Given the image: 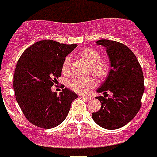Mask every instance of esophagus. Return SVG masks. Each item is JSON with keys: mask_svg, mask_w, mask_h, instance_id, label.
<instances>
[{"mask_svg": "<svg viewBox=\"0 0 157 157\" xmlns=\"http://www.w3.org/2000/svg\"><path fill=\"white\" fill-rule=\"evenodd\" d=\"M79 96H80L81 98H84V99H85V100H86V101H89V100H90V99L91 98L90 96H88V95H84V94H80V95H79Z\"/></svg>", "mask_w": 157, "mask_h": 157, "instance_id": "34e87169", "label": "esophagus"}]
</instances>
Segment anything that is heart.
Here are the masks:
<instances>
[{"label": "heart", "mask_w": 157, "mask_h": 157, "mask_svg": "<svg viewBox=\"0 0 157 157\" xmlns=\"http://www.w3.org/2000/svg\"><path fill=\"white\" fill-rule=\"evenodd\" d=\"M80 56L90 65V72L97 77L105 76L107 73V65L101 61V56L98 52L93 49H85L80 53ZM71 67V56H67L65 57L63 63V72L68 73ZM95 81L92 78H83V77L75 76L67 81V86L77 93L84 94L94 87Z\"/></svg>", "instance_id": "b5f03b06"}]
</instances>
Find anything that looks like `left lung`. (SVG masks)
Instances as JSON below:
<instances>
[{"label":"left lung","instance_id":"8db88e82","mask_svg":"<svg viewBox=\"0 0 157 157\" xmlns=\"http://www.w3.org/2000/svg\"><path fill=\"white\" fill-rule=\"evenodd\" d=\"M96 44L105 48L112 68L96 90L104 96L96 97L101 106L92 113V118L103 128L117 129L129 123L140 109L144 74L137 57L128 46L109 40H100ZM107 91L113 93L108 98L105 97Z\"/></svg>","mask_w":157,"mask_h":157}]
</instances>
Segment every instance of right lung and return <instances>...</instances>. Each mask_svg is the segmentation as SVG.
<instances>
[{
	"mask_svg": "<svg viewBox=\"0 0 157 157\" xmlns=\"http://www.w3.org/2000/svg\"><path fill=\"white\" fill-rule=\"evenodd\" d=\"M76 46L45 40L33 44L20 56L13 76V90L25 117L35 126H58L67 116L73 100L78 98L67 88L59 96L52 91L62 75L64 59Z\"/></svg>",
	"mask_w": 157,
	"mask_h": 157,
	"instance_id": "1",
	"label": "right lung"
}]
</instances>
